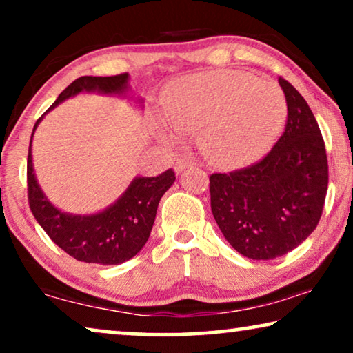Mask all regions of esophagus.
I'll return each mask as SVG.
<instances>
[{
    "mask_svg": "<svg viewBox=\"0 0 353 353\" xmlns=\"http://www.w3.org/2000/svg\"><path fill=\"white\" fill-rule=\"evenodd\" d=\"M191 165H192V161H191V159L180 157V159H176V161H175V165H173V168H175V172H176V173H181L183 170H185V168L191 167Z\"/></svg>",
    "mask_w": 353,
    "mask_h": 353,
    "instance_id": "esophagus-1",
    "label": "esophagus"
}]
</instances>
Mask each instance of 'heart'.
Segmentation results:
<instances>
[{"instance_id": "obj_1", "label": "heart", "mask_w": 353, "mask_h": 353, "mask_svg": "<svg viewBox=\"0 0 353 353\" xmlns=\"http://www.w3.org/2000/svg\"><path fill=\"white\" fill-rule=\"evenodd\" d=\"M286 98L278 85L248 72L221 70L188 75L162 94L165 122L181 134H197L210 162L244 165L273 146L286 122ZM161 137L173 134L161 128Z\"/></svg>"}]
</instances>
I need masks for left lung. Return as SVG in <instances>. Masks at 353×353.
<instances>
[{
	"mask_svg": "<svg viewBox=\"0 0 353 353\" xmlns=\"http://www.w3.org/2000/svg\"><path fill=\"white\" fill-rule=\"evenodd\" d=\"M288 104L284 132L252 165L212 173L210 209L225 239L252 260H272L303 243L321 219L327 157L316 119L302 94L278 79Z\"/></svg>",
	"mask_w": 353,
	"mask_h": 353,
	"instance_id": "obj_1",
	"label": "left lung"
}]
</instances>
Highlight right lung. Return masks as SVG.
Segmentation results:
<instances>
[{"label": "right lung", "instance_id": "1", "mask_svg": "<svg viewBox=\"0 0 353 353\" xmlns=\"http://www.w3.org/2000/svg\"><path fill=\"white\" fill-rule=\"evenodd\" d=\"M127 86L128 74L80 77L62 91L56 103L48 110L80 91H101L108 94L123 93ZM41 117L37 120L33 132ZM30 148L32 139L27 159L28 205L52 243L80 262L99 265L123 263L143 249L151 234L159 201L175 181V172L172 168L159 176H143L133 180L125 194L101 214L90 216L67 215L57 210L38 186L33 175Z\"/></svg>", "mask_w": 353, "mask_h": 353}]
</instances>
